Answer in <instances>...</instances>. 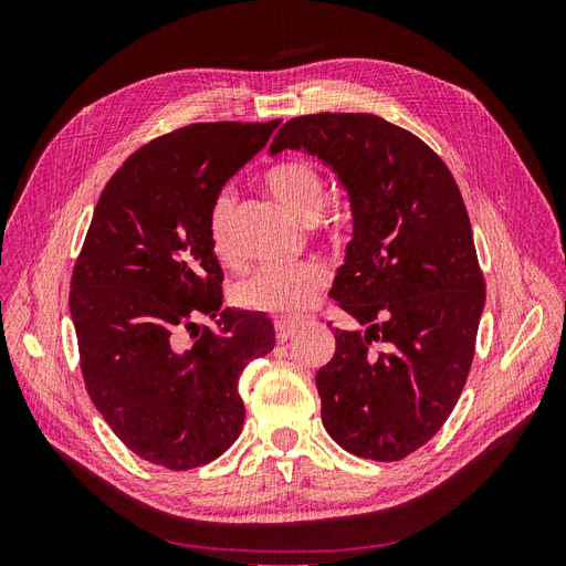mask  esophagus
I'll use <instances>...</instances> for the list:
<instances>
[{
	"label": "esophagus",
	"instance_id": "obj_1",
	"mask_svg": "<svg viewBox=\"0 0 566 566\" xmlns=\"http://www.w3.org/2000/svg\"><path fill=\"white\" fill-rule=\"evenodd\" d=\"M295 333H297V325L295 323H290V321H276V339L281 342H287V339H293L295 337Z\"/></svg>",
	"mask_w": 566,
	"mask_h": 566
}]
</instances>
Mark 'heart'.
Wrapping results in <instances>:
<instances>
[{
	"label": "heart",
	"mask_w": 566,
	"mask_h": 566,
	"mask_svg": "<svg viewBox=\"0 0 566 566\" xmlns=\"http://www.w3.org/2000/svg\"><path fill=\"white\" fill-rule=\"evenodd\" d=\"M264 184L269 193L304 224H310L321 214L325 198H328L323 175L312 163L304 160H290L271 167ZM208 238L219 262L231 264L235 260L229 196H219L212 205ZM325 283L328 279L318 264H266L235 285V302L250 312L295 318L312 310Z\"/></svg>",
	"instance_id": "obj_1"
}]
</instances>
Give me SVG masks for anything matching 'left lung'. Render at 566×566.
Instances as JSON below:
<instances>
[{
	"label": "left lung",
	"instance_id": "left-lung-1",
	"mask_svg": "<svg viewBox=\"0 0 566 566\" xmlns=\"http://www.w3.org/2000/svg\"><path fill=\"white\" fill-rule=\"evenodd\" d=\"M283 150L333 169L352 210L331 295L364 331H333L323 427L358 458L401 460L447 422L474 356L486 295L465 202L437 153L378 115L293 117L269 148Z\"/></svg>",
	"mask_w": 566,
	"mask_h": 566
}]
</instances>
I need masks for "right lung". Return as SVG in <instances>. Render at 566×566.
I'll return each mask as SVG.
<instances>
[{
  "mask_svg": "<svg viewBox=\"0 0 566 566\" xmlns=\"http://www.w3.org/2000/svg\"><path fill=\"white\" fill-rule=\"evenodd\" d=\"M276 127L165 134L129 156L96 202L71 283L80 366L117 439L156 465L191 470L224 453L245 420L238 378L276 345L266 314L221 310L224 276L208 238L221 188Z\"/></svg>",
  "mask_w": 566,
  "mask_h": 566,
  "instance_id": "right-lung-1",
  "label": "right lung"
}]
</instances>
